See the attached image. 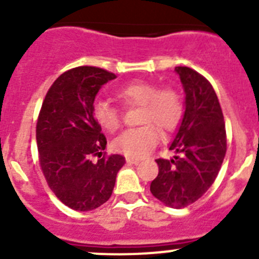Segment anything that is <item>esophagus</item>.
I'll return each instance as SVG.
<instances>
[{
    "label": "esophagus",
    "mask_w": 259,
    "mask_h": 259,
    "mask_svg": "<svg viewBox=\"0 0 259 259\" xmlns=\"http://www.w3.org/2000/svg\"><path fill=\"white\" fill-rule=\"evenodd\" d=\"M126 163H129V164H139V163H140V160H139V159L126 158Z\"/></svg>",
    "instance_id": "esophagus-1"
}]
</instances>
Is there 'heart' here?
I'll return each instance as SVG.
<instances>
[{"mask_svg": "<svg viewBox=\"0 0 259 259\" xmlns=\"http://www.w3.org/2000/svg\"><path fill=\"white\" fill-rule=\"evenodd\" d=\"M116 98L126 106H140L137 129L122 133L114 140L113 146L129 158H143L159 142V133L171 132L183 114L182 96L176 89L163 88L146 81H133L116 91ZM95 121L103 130L116 132L121 125L120 113L106 100H96L93 106Z\"/></svg>", "mask_w": 259, "mask_h": 259, "instance_id": "1", "label": "heart"}]
</instances>
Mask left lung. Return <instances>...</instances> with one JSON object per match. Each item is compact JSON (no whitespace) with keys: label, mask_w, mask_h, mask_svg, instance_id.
Wrapping results in <instances>:
<instances>
[{"label":"left lung","mask_w":259,"mask_h":259,"mask_svg":"<svg viewBox=\"0 0 259 259\" xmlns=\"http://www.w3.org/2000/svg\"><path fill=\"white\" fill-rule=\"evenodd\" d=\"M183 85L184 113L169 150L171 159H156L158 177L150 192L170 208H185L210 188L226 156L227 139L218 98L205 77L193 69L176 67Z\"/></svg>","instance_id":"1"}]
</instances>
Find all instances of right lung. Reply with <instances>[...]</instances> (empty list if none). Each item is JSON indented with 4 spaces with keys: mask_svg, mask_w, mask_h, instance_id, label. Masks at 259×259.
<instances>
[{
    "mask_svg": "<svg viewBox=\"0 0 259 259\" xmlns=\"http://www.w3.org/2000/svg\"><path fill=\"white\" fill-rule=\"evenodd\" d=\"M115 77L93 66L69 70L52 83L38 115L41 169L50 189L74 210H93L108 202L125 164L119 154L91 161L106 148V138L94 119V101L101 86Z\"/></svg>",
    "mask_w": 259,
    "mask_h": 259,
    "instance_id": "right-lung-1",
    "label": "right lung"
}]
</instances>
